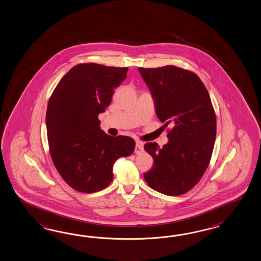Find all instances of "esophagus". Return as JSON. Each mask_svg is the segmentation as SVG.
Here are the masks:
<instances>
[{"label":"esophagus","mask_w":261,"mask_h":261,"mask_svg":"<svg viewBox=\"0 0 261 261\" xmlns=\"http://www.w3.org/2000/svg\"><path fill=\"white\" fill-rule=\"evenodd\" d=\"M143 151H144V147H143L142 142L137 141L136 145H135V148H134V152L136 154H141L143 153Z\"/></svg>","instance_id":"1"}]
</instances>
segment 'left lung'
Listing matches in <instances>:
<instances>
[{"instance_id": "left-lung-1", "label": "left lung", "mask_w": 261, "mask_h": 261, "mask_svg": "<svg viewBox=\"0 0 261 261\" xmlns=\"http://www.w3.org/2000/svg\"><path fill=\"white\" fill-rule=\"evenodd\" d=\"M138 71L150 90L157 117L165 127L172 126L167 145L144 146L154 162L144 178L160 193H187L201 180L214 148L217 121L207 90L195 73L174 65Z\"/></svg>"}]
</instances>
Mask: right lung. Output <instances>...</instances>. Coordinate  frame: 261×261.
Masks as SVG:
<instances>
[{"label":"right lung","mask_w":261,"mask_h":261,"mask_svg":"<svg viewBox=\"0 0 261 261\" xmlns=\"http://www.w3.org/2000/svg\"><path fill=\"white\" fill-rule=\"evenodd\" d=\"M127 72V67L81 63L61 79L50 96V155L62 179L76 191L93 193L107 187L114 179L115 161L134 152L133 138L108 135L98 119Z\"/></svg>","instance_id":"right-lung-1"}]
</instances>
